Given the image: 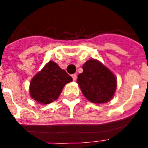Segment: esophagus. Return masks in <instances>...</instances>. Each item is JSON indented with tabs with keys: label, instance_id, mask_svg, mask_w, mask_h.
I'll use <instances>...</instances> for the list:
<instances>
[{
	"label": "esophagus",
	"instance_id": "1",
	"mask_svg": "<svg viewBox=\"0 0 148 148\" xmlns=\"http://www.w3.org/2000/svg\"><path fill=\"white\" fill-rule=\"evenodd\" d=\"M71 77H72V78H73V80H74V81H76L77 77V74H72Z\"/></svg>",
	"mask_w": 148,
	"mask_h": 148
}]
</instances>
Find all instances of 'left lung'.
Instances as JSON below:
<instances>
[{
	"label": "left lung",
	"instance_id": "1",
	"mask_svg": "<svg viewBox=\"0 0 148 148\" xmlns=\"http://www.w3.org/2000/svg\"><path fill=\"white\" fill-rule=\"evenodd\" d=\"M83 72L77 83L88 101L104 103L113 98L117 89V78L111 71L97 60L90 59L84 64Z\"/></svg>",
	"mask_w": 148,
	"mask_h": 148
}]
</instances>
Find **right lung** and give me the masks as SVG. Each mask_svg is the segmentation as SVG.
<instances>
[{"label":"right lung","mask_w":148,"mask_h":148,"mask_svg":"<svg viewBox=\"0 0 148 148\" xmlns=\"http://www.w3.org/2000/svg\"><path fill=\"white\" fill-rule=\"evenodd\" d=\"M72 81L71 77L64 70L51 60L31 79L30 95L38 103L48 104L57 100L65 84Z\"/></svg>","instance_id":"add662e5"}]
</instances>
